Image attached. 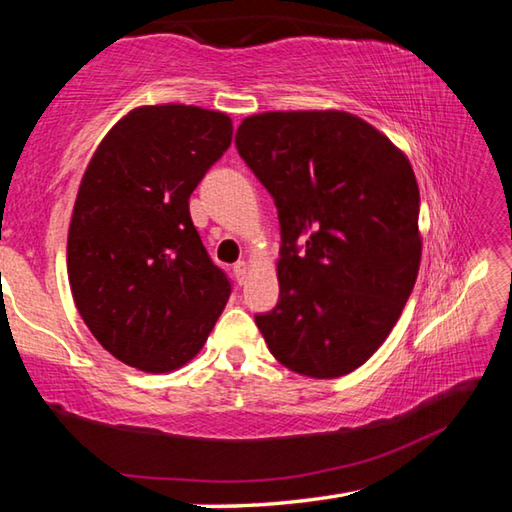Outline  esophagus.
Returning <instances> with one entry per match:
<instances>
[{"mask_svg": "<svg viewBox=\"0 0 512 512\" xmlns=\"http://www.w3.org/2000/svg\"><path fill=\"white\" fill-rule=\"evenodd\" d=\"M235 275H237V280H239V284H244L246 282V277H248V273H250V264L246 262V259H241V262H237L235 266Z\"/></svg>", "mask_w": 512, "mask_h": 512, "instance_id": "esophagus-1", "label": "esophagus"}]
</instances>
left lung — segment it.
<instances>
[{"mask_svg":"<svg viewBox=\"0 0 512 512\" xmlns=\"http://www.w3.org/2000/svg\"><path fill=\"white\" fill-rule=\"evenodd\" d=\"M237 149L280 216V300L255 323L298 375L357 370L391 334L420 271V189L409 158L345 110H273Z\"/></svg>","mask_w":512,"mask_h":512,"instance_id":"1","label":"left lung"}]
</instances>
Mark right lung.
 <instances>
[{
    "mask_svg": "<svg viewBox=\"0 0 512 512\" xmlns=\"http://www.w3.org/2000/svg\"><path fill=\"white\" fill-rule=\"evenodd\" d=\"M232 119L185 103L133 108L94 151L67 237L74 305L126 366L192 361L230 298L189 216V196L228 151Z\"/></svg>",
    "mask_w": 512,
    "mask_h": 512,
    "instance_id": "obj_1",
    "label": "right lung"
}]
</instances>
